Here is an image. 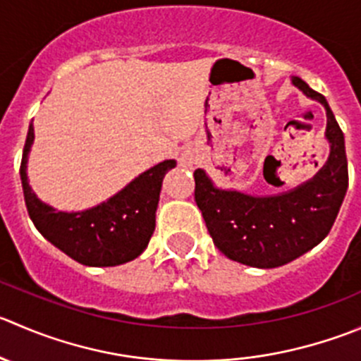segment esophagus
<instances>
[{
	"mask_svg": "<svg viewBox=\"0 0 361 361\" xmlns=\"http://www.w3.org/2000/svg\"><path fill=\"white\" fill-rule=\"evenodd\" d=\"M192 164V159H188V157H181V166H190Z\"/></svg>",
	"mask_w": 361,
	"mask_h": 361,
	"instance_id": "1",
	"label": "esophagus"
}]
</instances>
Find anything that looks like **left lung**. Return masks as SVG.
I'll list each match as a JSON object with an SVG mask.
<instances>
[{"mask_svg":"<svg viewBox=\"0 0 361 361\" xmlns=\"http://www.w3.org/2000/svg\"><path fill=\"white\" fill-rule=\"evenodd\" d=\"M291 82L326 109L330 155L310 180L274 195H250L219 188L204 169H195V202L209 236L231 261L254 268H277L326 238L348 192L344 134L326 99L300 77Z\"/></svg>","mask_w":361,"mask_h":361,"instance_id":"obj_1","label":"left lung"}]
</instances>
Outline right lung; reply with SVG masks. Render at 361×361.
<instances>
[{
    "label": "right lung",
    "mask_w": 361,
    "mask_h": 361,
    "mask_svg": "<svg viewBox=\"0 0 361 361\" xmlns=\"http://www.w3.org/2000/svg\"><path fill=\"white\" fill-rule=\"evenodd\" d=\"M33 141L31 123L20 162V181L30 219L42 236L84 266H118L139 257L155 231L164 176L176 167V160H164L149 167L118 194L93 208L59 212L40 201L27 181V155Z\"/></svg>",
    "instance_id": "1"
}]
</instances>
